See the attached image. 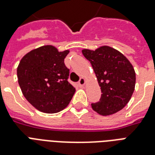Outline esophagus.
Returning a JSON list of instances; mask_svg holds the SVG:
<instances>
[{
    "mask_svg": "<svg viewBox=\"0 0 155 155\" xmlns=\"http://www.w3.org/2000/svg\"><path fill=\"white\" fill-rule=\"evenodd\" d=\"M85 83H86V81H85L84 78H80V80H79L78 84H79V86H80V87H84L85 84Z\"/></svg>",
    "mask_w": 155,
    "mask_h": 155,
    "instance_id": "1",
    "label": "esophagus"
}]
</instances>
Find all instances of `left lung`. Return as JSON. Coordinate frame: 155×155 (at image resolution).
<instances>
[{
	"instance_id": "8db88e82",
	"label": "left lung",
	"mask_w": 155,
	"mask_h": 155,
	"mask_svg": "<svg viewBox=\"0 0 155 155\" xmlns=\"http://www.w3.org/2000/svg\"><path fill=\"white\" fill-rule=\"evenodd\" d=\"M82 53L92 64L101 89L100 101L92 104V109L103 116L121 110L134 91L136 75L132 64L120 52L107 46L96 51L84 49Z\"/></svg>"
}]
</instances>
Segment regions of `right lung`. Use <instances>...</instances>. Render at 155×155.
Returning a JSON list of instances; mask_svg holds the SVG:
<instances>
[{
  "mask_svg": "<svg viewBox=\"0 0 155 155\" xmlns=\"http://www.w3.org/2000/svg\"><path fill=\"white\" fill-rule=\"evenodd\" d=\"M69 51L59 52L43 46L25 54L18 67V84L24 97L42 113H55L69 104L75 88L68 82L69 69L64 58Z\"/></svg>",
  "mask_w": 155,
  "mask_h": 155,
  "instance_id": "right-lung-1",
  "label": "right lung"
}]
</instances>
